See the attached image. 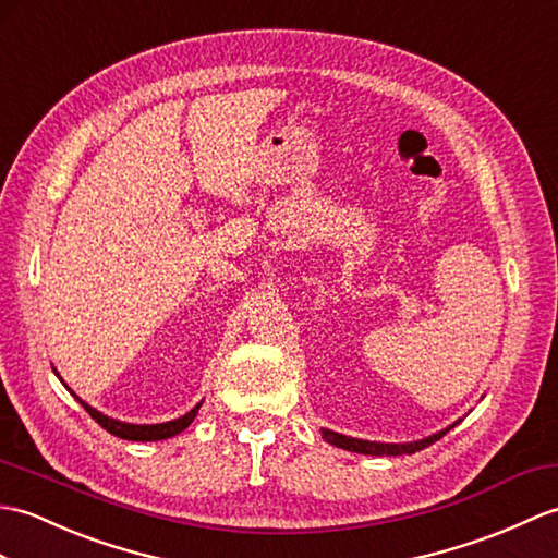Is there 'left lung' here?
Returning <instances> with one entry per match:
<instances>
[{"label": "left lung", "instance_id": "1", "mask_svg": "<svg viewBox=\"0 0 558 558\" xmlns=\"http://www.w3.org/2000/svg\"><path fill=\"white\" fill-rule=\"evenodd\" d=\"M457 425V423H454ZM449 425L447 430L437 433L433 437H425L421 439V442H409V445H380V442H368V439H354V437H347V435H340V433H332V430H323V439L326 442L340 447V449H347V451H356V454H371V457H399V454H416V451L425 449L435 445L439 437H445L451 427Z\"/></svg>", "mask_w": 558, "mask_h": 558}]
</instances>
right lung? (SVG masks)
<instances>
[{"instance_id":"right-lung-1","label":"right lung","mask_w":558,"mask_h":558,"mask_svg":"<svg viewBox=\"0 0 558 558\" xmlns=\"http://www.w3.org/2000/svg\"><path fill=\"white\" fill-rule=\"evenodd\" d=\"M77 399V397H75ZM83 404V409L93 416L104 430L121 437V439H133V442H154V439H166V437H173L178 433H183L185 427L194 421V416H197V411L202 404L194 407L192 411H187L185 416H180L175 421H168V423H157V425H131V423H121V421H113L109 416H104V413H99L97 409L87 407L83 399H77Z\"/></svg>"}]
</instances>
